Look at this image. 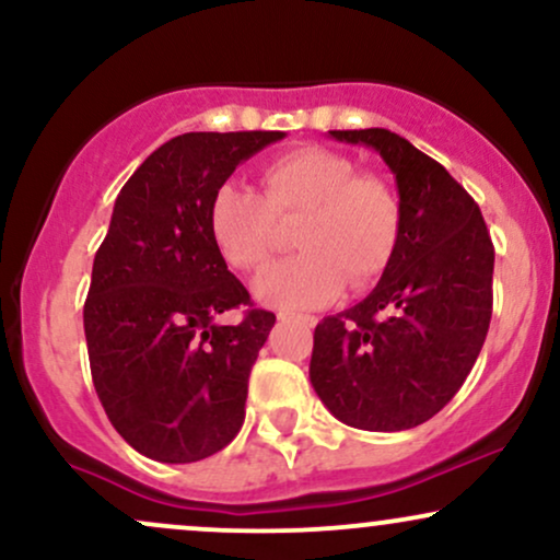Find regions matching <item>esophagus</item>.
<instances>
[{"instance_id": "34e87169", "label": "esophagus", "mask_w": 560, "mask_h": 560, "mask_svg": "<svg viewBox=\"0 0 560 560\" xmlns=\"http://www.w3.org/2000/svg\"><path fill=\"white\" fill-rule=\"evenodd\" d=\"M279 320H298V324L316 326V316H305V313H279Z\"/></svg>"}]
</instances>
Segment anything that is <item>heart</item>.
I'll return each instance as SVG.
<instances>
[{
  "label": "heart",
  "mask_w": 560,
  "mask_h": 560,
  "mask_svg": "<svg viewBox=\"0 0 560 560\" xmlns=\"http://www.w3.org/2000/svg\"><path fill=\"white\" fill-rule=\"evenodd\" d=\"M402 199L395 184L329 147H298L260 168V195L229 182L213 191L208 231L234 271L255 273L279 249L281 226L300 223L302 253L255 281V294L279 311L326 305L365 289L395 260L402 236Z\"/></svg>",
  "instance_id": "b5f03b06"
}]
</instances>
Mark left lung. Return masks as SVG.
<instances>
[{
  "mask_svg": "<svg viewBox=\"0 0 560 560\" xmlns=\"http://www.w3.org/2000/svg\"><path fill=\"white\" fill-rule=\"evenodd\" d=\"M395 173L402 236L374 292L313 334L311 382L347 427L402 432L453 400L492 318L494 247L479 205L436 160L387 128L329 131Z\"/></svg>",
  "mask_w": 560,
  "mask_h": 560,
  "instance_id": "1",
  "label": "left lung"
}]
</instances>
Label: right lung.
Masks as SVG:
<instances>
[{
	"label": "right lung",
	"mask_w": 560,
	"mask_h": 560,
	"mask_svg": "<svg viewBox=\"0 0 560 560\" xmlns=\"http://www.w3.org/2000/svg\"><path fill=\"white\" fill-rule=\"evenodd\" d=\"M284 131L165 141L115 199L83 305L89 365L118 434L160 464H195L244 423L249 371L276 316L253 307L208 231L213 191ZM240 304L236 327L217 316Z\"/></svg>",
	"instance_id": "right-lung-1"
}]
</instances>
